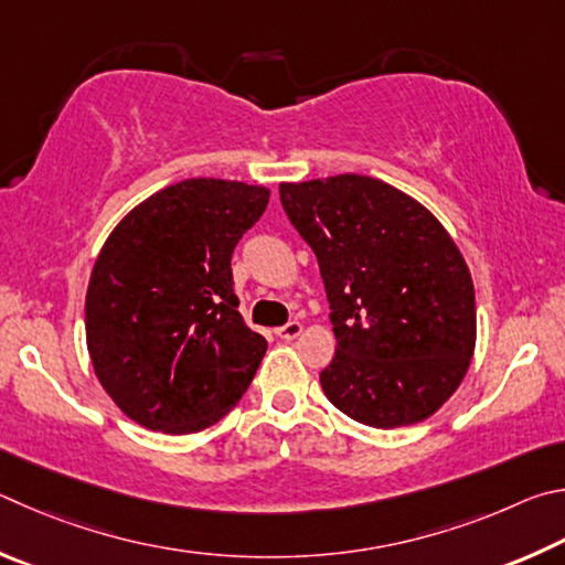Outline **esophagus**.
<instances>
[{
	"label": "esophagus",
	"instance_id": "obj_1",
	"mask_svg": "<svg viewBox=\"0 0 565 565\" xmlns=\"http://www.w3.org/2000/svg\"><path fill=\"white\" fill-rule=\"evenodd\" d=\"M275 332H277V338H280V340H295V338H300L302 324L298 320H292L288 324H282V328H277Z\"/></svg>",
	"mask_w": 565,
	"mask_h": 565
}]
</instances>
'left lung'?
<instances>
[{
	"label": "left lung",
	"instance_id": "1",
	"mask_svg": "<svg viewBox=\"0 0 565 565\" xmlns=\"http://www.w3.org/2000/svg\"><path fill=\"white\" fill-rule=\"evenodd\" d=\"M280 203L318 257L332 310L324 397L374 429L431 417L477 342L473 282L449 233L414 198L358 173L280 183Z\"/></svg>",
	"mask_w": 565,
	"mask_h": 565
}]
</instances>
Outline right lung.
Wrapping results in <instances>:
<instances>
[{"instance_id":"obj_1","label":"right lung","mask_w":565,"mask_h":565,"mask_svg":"<svg viewBox=\"0 0 565 565\" xmlns=\"http://www.w3.org/2000/svg\"><path fill=\"white\" fill-rule=\"evenodd\" d=\"M270 191L188 178L108 235L86 290L98 382L146 429L191 434L231 412L267 350L237 312L231 257Z\"/></svg>"}]
</instances>
